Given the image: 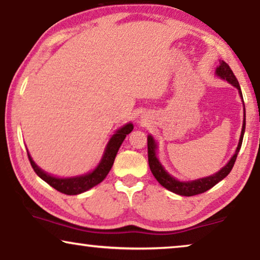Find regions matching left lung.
<instances>
[{"instance_id": "1", "label": "left lung", "mask_w": 260, "mask_h": 260, "mask_svg": "<svg viewBox=\"0 0 260 260\" xmlns=\"http://www.w3.org/2000/svg\"><path fill=\"white\" fill-rule=\"evenodd\" d=\"M215 74L221 78V79H225L229 81V83L232 84L234 87H237L240 93V97L243 98V93H241V90H240V85L238 83L237 78L232 72V70H231V67L227 65L225 61H220V65L216 67ZM245 125H246V120H245V109H244V122H243V129H241V134L239 138V143H238L237 150L234 152L232 157H231L229 163H227L223 168L220 169L218 173L213 174L211 176L202 177V179L194 180V181H188V182L176 180L175 177H173L165 168H163V166L158 161L157 156H156V148H157V145H156V142L154 138H152L151 135H149L148 136V161H149V167H150L152 175L155 176V179L158 181V183L161 184V186L167 188V189L170 191H173V193L182 195V197H193V195L205 193V191L211 189V188L214 187L216 183L225 179V177L231 173V170H232L234 162H236L237 159L238 152H239L241 148V143H243Z\"/></svg>"}]
</instances>
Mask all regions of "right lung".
Returning a JSON list of instances; mask_svg holds the SVG:
<instances>
[{"mask_svg": "<svg viewBox=\"0 0 260 260\" xmlns=\"http://www.w3.org/2000/svg\"><path fill=\"white\" fill-rule=\"evenodd\" d=\"M133 129L134 125L129 123L120 127L119 130H117L116 134L111 137V140L109 141L108 145H106L104 155H103L97 168H95L93 172L87 173L81 176L65 177V179L52 176L39 168V167L35 165L33 158L30 157L29 152L27 151L28 158H29L30 165L33 167L34 172L37 173V175L39 177H41L45 182H47L49 186H52L54 189L60 191V193H63L66 195H77L91 189L92 187L97 186L98 183H101L102 181L105 179L106 175H108L110 172V169H111L113 162H115L116 155L117 152H118L120 145L123 143L124 138L126 137V135H129L131 131H133Z\"/></svg>", "mask_w": 260, "mask_h": 260, "instance_id": "add662e5", "label": "right lung"}]
</instances>
